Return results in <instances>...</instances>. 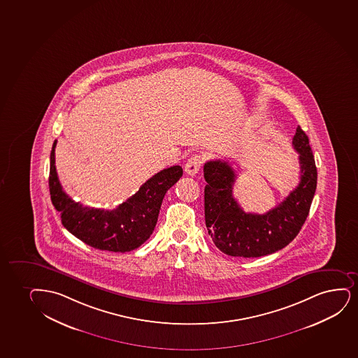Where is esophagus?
<instances>
[{
  "label": "esophagus",
  "mask_w": 358,
  "mask_h": 358,
  "mask_svg": "<svg viewBox=\"0 0 358 358\" xmlns=\"http://www.w3.org/2000/svg\"><path fill=\"white\" fill-rule=\"evenodd\" d=\"M203 164V158L200 155H192L188 162L185 165V173H188L189 176H193L195 173H198L200 166Z\"/></svg>",
  "instance_id": "34e87169"
}]
</instances>
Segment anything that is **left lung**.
<instances>
[{
    "label": "left lung",
    "instance_id": "left-lung-1",
    "mask_svg": "<svg viewBox=\"0 0 358 358\" xmlns=\"http://www.w3.org/2000/svg\"><path fill=\"white\" fill-rule=\"evenodd\" d=\"M292 145L299 153L300 182L282 203L264 215L243 211L233 195L236 173L224 160L203 165L205 222L217 248L231 257L256 258L286 248L309 215L317 185L309 137L296 128Z\"/></svg>",
    "mask_w": 358,
    "mask_h": 358
}]
</instances>
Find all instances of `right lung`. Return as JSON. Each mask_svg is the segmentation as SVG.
Here are the masks:
<instances>
[{
	"instance_id": "1",
	"label": "right lung",
	"mask_w": 358,
	"mask_h": 358,
	"mask_svg": "<svg viewBox=\"0 0 358 358\" xmlns=\"http://www.w3.org/2000/svg\"><path fill=\"white\" fill-rule=\"evenodd\" d=\"M55 147L57 140L50 152L49 192L62 225L71 234L97 250L122 253L147 241L158 221L164 195L183 175L181 166L175 165L155 173L118 208H88L73 201L62 190L55 168Z\"/></svg>"
}]
</instances>
